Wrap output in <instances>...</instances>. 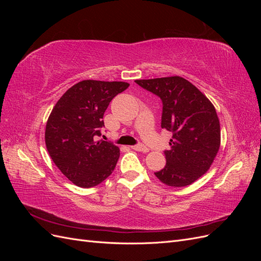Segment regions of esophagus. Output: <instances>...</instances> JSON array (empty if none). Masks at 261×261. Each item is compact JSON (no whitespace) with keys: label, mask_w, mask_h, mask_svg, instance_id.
<instances>
[{"label":"esophagus","mask_w":261,"mask_h":261,"mask_svg":"<svg viewBox=\"0 0 261 261\" xmlns=\"http://www.w3.org/2000/svg\"><path fill=\"white\" fill-rule=\"evenodd\" d=\"M132 148H133L134 150H137V151H141V152H148V151H149L148 147L145 146L144 144H141V143H139V144H137V145H135V146H133Z\"/></svg>","instance_id":"34e87169"}]
</instances>
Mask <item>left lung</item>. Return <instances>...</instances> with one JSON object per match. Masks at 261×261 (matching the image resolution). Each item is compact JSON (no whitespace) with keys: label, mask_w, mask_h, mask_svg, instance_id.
<instances>
[{"label":"left lung","mask_w":261,"mask_h":261,"mask_svg":"<svg viewBox=\"0 0 261 261\" xmlns=\"http://www.w3.org/2000/svg\"><path fill=\"white\" fill-rule=\"evenodd\" d=\"M162 101L161 128L172 134L164 150L165 167L155 176L171 187L191 185L206 173L220 148V123L215 107L179 76L135 81Z\"/></svg>","instance_id":"left-lung-1"}]
</instances>
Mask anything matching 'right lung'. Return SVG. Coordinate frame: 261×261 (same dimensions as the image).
Returning <instances> with one entry per match:
<instances>
[{"mask_svg": "<svg viewBox=\"0 0 261 261\" xmlns=\"http://www.w3.org/2000/svg\"><path fill=\"white\" fill-rule=\"evenodd\" d=\"M128 86L83 81L70 87L53 108L45 127L46 149L60 171L77 186H97L113 172L120 149L98 137L110 102Z\"/></svg>", "mask_w": 261, "mask_h": 261, "instance_id": "1", "label": "right lung"}]
</instances>
